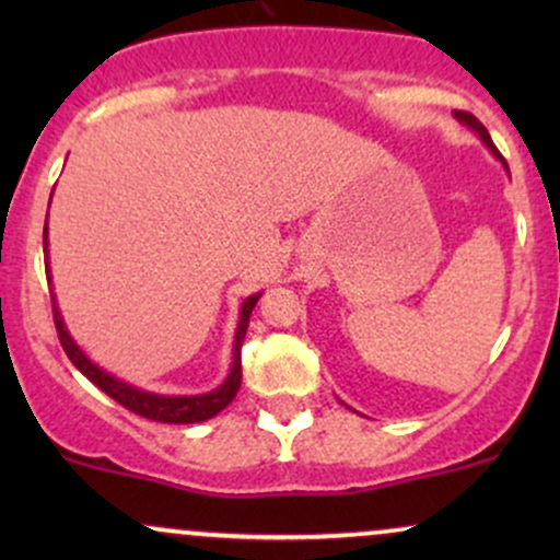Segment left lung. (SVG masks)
<instances>
[{
    "mask_svg": "<svg viewBox=\"0 0 560 560\" xmlns=\"http://www.w3.org/2000/svg\"><path fill=\"white\" fill-rule=\"evenodd\" d=\"M455 118H458L460 124H466L468 128H474V131L479 133V139L485 141V144H487V150H490L494 158H500V160H503V155H500V152H498V147L492 144V139H490V133H487V128L479 124V118H474V115H471V113H466V110H455ZM505 168H508V165H505Z\"/></svg>",
    "mask_w": 560,
    "mask_h": 560,
    "instance_id": "1",
    "label": "left lung"
}]
</instances>
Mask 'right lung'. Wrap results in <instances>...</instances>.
<instances>
[{"mask_svg": "<svg viewBox=\"0 0 560 560\" xmlns=\"http://www.w3.org/2000/svg\"><path fill=\"white\" fill-rule=\"evenodd\" d=\"M44 262H47V271H49L47 229H44ZM47 281H49V276H47ZM258 300H260V294H253V298H247L242 302L240 326H236L234 350H231L234 361H231V371H229L226 382H223L218 389L208 392V395H189V397H168V395H155V392L137 389V387H131V384H126V382H120V378L110 376L107 371H102L100 365L89 361V358L83 355L81 347L73 342V337L68 334L66 324H62V316H60V311H57L55 300H52V311H55L57 337H60V345H62V350H66V355L70 358V363H73L75 369H79L81 374L89 378V382L96 384V387L105 392V395H110L115 402H120L124 408L131 410V413L141 416V419L160 421V423H197V421L213 419V416L221 413V410L226 408L231 400H234L236 392H240V384H242V342H244V334H247L249 316H253Z\"/></svg>", "mask_w": 560, "mask_h": 560, "instance_id": "obj_1", "label": "right lung"}]
</instances>
